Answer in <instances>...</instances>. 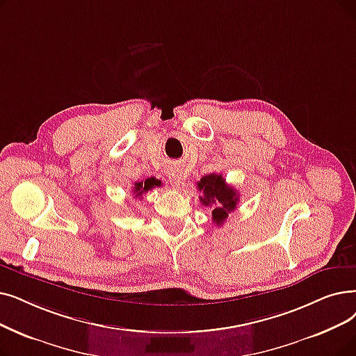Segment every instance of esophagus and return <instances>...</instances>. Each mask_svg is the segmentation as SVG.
Returning a JSON list of instances; mask_svg holds the SVG:
<instances>
[{"label": "esophagus", "instance_id": "34e87169", "mask_svg": "<svg viewBox=\"0 0 356 356\" xmlns=\"http://www.w3.org/2000/svg\"><path fill=\"white\" fill-rule=\"evenodd\" d=\"M168 181L173 184V186H180V184L183 183V179H181V175L177 172V170H172V172L168 173Z\"/></svg>", "mask_w": 356, "mask_h": 356}]
</instances>
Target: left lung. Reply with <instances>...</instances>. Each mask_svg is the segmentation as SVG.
Wrapping results in <instances>:
<instances>
[{"label":"left lung","instance_id":"1","mask_svg":"<svg viewBox=\"0 0 356 356\" xmlns=\"http://www.w3.org/2000/svg\"><path fill=\"white\" fill-rule=\"evenodd\" d=\"M196 188L204 193L199 197L202 205L212 207V221L216 225H222L228 213L234 211L238 204V192L227 184L222 175L216 173L204 176L197 181Z\"/></svg>","mask_w":356,"mask_h":356}]
</instances>
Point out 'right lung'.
I'll use <instances>...</instances> for the list:
<instances>
[{
    "mask_svg": "<svg viewBox=\"0 0 356 356\" xmlns=\"http://www.w3.org/2000/svg\"><path fill=\"white\" fill-rule=\"evenodd\" d=\"M157 186H161V181L156 177H149V179H145V181H136L134 184V193H135V197H141L144 193H147L148 191L157 188Z\"/></svg>",
    "mask_w": 356,
    "mask_h": 356,
    "instance_id": "1",
    "label": "right lung"
}]
</instances>
